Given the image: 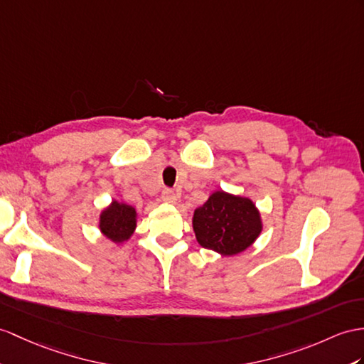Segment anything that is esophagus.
<instances>
[{"mask_svg": "<svg viewBox=\"0 0 364 364\" xmlns=\"http://www.w3.org/2000/svg\"><path fill=\"white\" fill-rule=\"evenodd\" d=\"M162 200L166 203H176L177 202V196L171 191V190H164L162 191Z\"/></svg>", "mask_w": 364, "mask_h": 364, "instance_id": "esophagus-1", "label": "esophagus"}]
</instances>
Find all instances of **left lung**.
<instances>
[{"instance_id":"obj_1","label":"left lung","mask_w":364,"mask_h":364,"mask_svg":"<svg viewBox=\"0 0 364 364\" xmlns=\"http://www.w3.org/2000/svg\"><path fill=\"white\" fill-rule=\"evenodd\" d=\"M193 230L203 249L233 256L249 249L262 232L261 215L249 198L215 191L194 210Z\"/></svg>"}]
</instances>
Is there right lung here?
I'll list each match as a JSON object with an SVG mask.
<instances>
[{"label":"right lung","mask_w":364,"mask_h":364,"mask_svg":"<svg viewBox=\"0 0 364 364\" xmlns=\"http://www.w3.org/2000/svg\"><path fill=\"white\" fill-rule=\"evenodd\" d=\"M137 225L136 208L128 203L112 200L109 207L100 213V232L109 241L122 244L128 241Z\"/></svg>","instance_id":"1"}]
</instances>
